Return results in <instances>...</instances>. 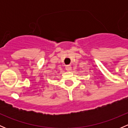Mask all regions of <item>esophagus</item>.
<instances>
[{
	"label": "esophagus",
	"instance_id": "obj_1",
	"mask_svg": "<svg viewBox=\"0 0 128 128\" xmlns=\"http://www.w3.org/2000/svg\"><path fill=\"white\" fill-rule=\"evenodd\" d=\"M71 69H72L71 66L68 65V66H66V69L68 71H70V70H71Z\"/></svg>",
	"mask_w": 128,
	"mask_h": 128
}]
</instances>
